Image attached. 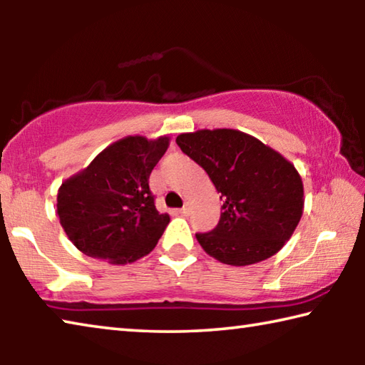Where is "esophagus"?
Returning <instances> with one entry per match:
<instances>
[{"mask_svg":"<svg viewBox=\"0 0 365 365\" xmlns=\"http://www.w3.org/2000/svg\"><path fill=\"white\" fill-rule=\"evenodd\" d=\"M190 211H191V207H190V205H188V202H185V205H183V207L180 209V214H183V215H188V214H190Z\"/></svg>","mask_w":365,"mask_h":365,"instance_id":"esophagus-1","label":"esophagus"}]
</instances>
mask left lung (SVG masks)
<instances>
[{"instance_id":"8db88e82","label":"left lung","mask_w":365,"mask_h":365,"mask_svg":"<svg viewBox=\"0 0 365 365\" xmlns=\"http://www.w3.org/2000/svg\"><path fill=\"white\" fill-rule=\"evenodd\" d=\"M175 141L207 172L224 201L215 228L196 233L202 250L228 265L256 264L280 251L304 206L294 165L262 141L230 128L182 133Z\"/></svg>"}]
</instances>
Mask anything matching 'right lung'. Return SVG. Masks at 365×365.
<instances>
[{
  "label": "right lung",
  "instance_id": "obj_1",
  "mask_svg": "<svg viewBox=\"0 0 365 365\" xmlns=\"http://www.w3.org/2000/svg\"><path fill=\"white\" fill-rule=\"evenodd\" d=\"M168 146V137H127L61 185V225L83 255L127 264L154 250L170 219L154 205L150 175Z\"/></svg>",
  "mask_w": 365,
  "mask_h": 365
}]
</instances>
